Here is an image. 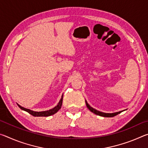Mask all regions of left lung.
Listing matches in <instances>:
<instances>
[{
    "mask_svg": "<svg viewBox=\"0 0 148 148\" xmlns=\"http://www.w3.org/2000/svg\"><path fill=\"white\" fill-rule=\"evenodd\" d=\"M86 106L88 108V109L91 111L92 113H94L96 115H98V116H102V117H114L115 116H117V114H119L121 113V112H116V113H112V114H106V113H104V112H99L98 110H95L94 108H92V107H91L89 105V104L87 103V101H86Z\"/></svg>",
    "mask_w": 148,
    "mask_h": 148,
    "instance_id": "left-lung-1",
    "label": "left lung"
}]
</instances>
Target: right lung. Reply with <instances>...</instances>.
I'll use <instances>...</instances> for the list:
<instances>
[{
    "label": "right lung",
    "mask_w": 148,
    "mask_h": 148,
    "mask_svg": "<svg viewBox=\"0 0 148 148\" xmlns=\"http://www.w3.org/2000/svg\"><path fill=\"white\" fill-rule=\"evenodd\" d=\"M62 98L61 99V100H60V101L58 103V104H57L56 107H54L53 108H52L51 110H47V111H44V112H34V111H32V110H31L29 109L25 108L21 106L19 104H17V105H18V106L21 110H24V111L28 112L29 114H31L32 116H33L34 117H47V116H51V115H53L56 113H57V112H58L60 109H61V106H62Z\"/></svg>",
    "instance_id": "add662e5"
}]
</instances>
